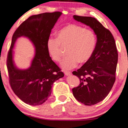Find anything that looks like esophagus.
Masks as SVG:
<instances>
[{"label": "esophagus", "instance_id": "1", "mask_svg": "<svg viewBox=\"0 0 128 128\" xmlns=\"http://www.w3.org/2000/svg\"><path fill=\"white\" fill-rule=\"evenodd\" d=\"M64 74L66 75V76H69V75L72 74L71 72H69V71H64Z\"/></svg>", "mask_w": 128, "mask_h": 128}]
</instances>
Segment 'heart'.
Returning a JSON list of instances; mask_svg holds the SVG:
<instances>
[{
	"mask_svg": "<svg viewBox=\"0 0 128 128\" xmlns=\"http://www.w3.org/2000/svg\"><path fill=\"white\" fill-rule=\"evenodd\" d=\"M96 42L93 31L76 24H69L58 32L57 38H49L46 48L52 60L59 62L62 56L61 46H68V56L62 60L60 66L64 69H71L78 62L84 64L90 59Z\"/></svg>",
	"mask_w": 128,
	"mask_h": 128,
	"instance_id": "heart-1",
	"label": "heart"
}]
</instances>
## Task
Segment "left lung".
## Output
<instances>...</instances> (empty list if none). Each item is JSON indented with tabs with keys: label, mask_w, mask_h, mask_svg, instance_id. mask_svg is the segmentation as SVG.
Returning a JSON list of instances; mask_svg holds the SVG:
<instances>
[{
	"label": "left lung",
	"mask_w": 128,
	"mask_h": 128,
	"mask_svg": "<svg viewBox=\"0 0 128 128\" xmlns=\"http://www.w3.org/2000/svg\"><path fill=\"white\" fill-rule=\"evenodd\" d=\"M75 20L89 26L97 36L95 50L90 59L73 74L79 78L78 86L72 89L76 99L86 106L102 101L115 81L118 52L114 38L110 30L92 17L73 16Z\"/></svg>",
	"instance_id": "left-lung-1"
}]
</instances>
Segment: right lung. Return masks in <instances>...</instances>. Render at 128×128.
<instances>
[{
  "mask_svg": "<svg viewBox=\"0 0 128 128\" xmlns=\"http://www.w3.org/2000/svg\"><path fill=\"white\" fill-rule=\"evenodd\" d=\"M61 14V12H55L31 16L20 24L12 36L7 59L9 83L16 95L31 106L45 102L50 96L54 82L64 76L50 56L46 48L51 30ZM21 36L28 38L36 50L31 66L26 70L17 68L12 58L14 44Z\"/></svg>",
  "mask_w": 128,
  "mask_h": 128,
  "instance_id": "1",
  "label": "right lung"
}]
</instances>
